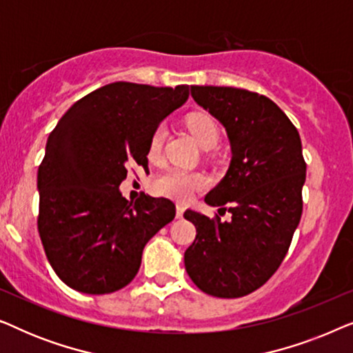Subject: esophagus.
Returning a JSON list of instances; mask_svg holds the SVG:
<instances>
[{"instance_id": "34e87169", "label": "esophagus", "mask_w": 353, "mask_h": 353, "mask_svg": "<svg viewBox=\"0 0 353 353\" xmlns=\"http://www.w3.org/2000/svg\"><path fill=\"white\" fill-rule=\"evenodd\" d=\"M183 214H185V207L176 205V219H181Z\"/></svg>"}]
</instances>
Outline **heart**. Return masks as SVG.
Wrapping results in <instances>:
<instances>
[{
	"instance_id": "obj_1",
	"label": "heart",
	"mask_w": 353,
	"mask_h": 353,
	"mask_svg": "<svg viewBox=\"0 0 353 353\" xmlns=\"http://www.w3.org/2000/svg\"><path fill=\"white\" fill-rule=\"evenodd\" d=\"M188 128L192 133V137L196 138V141L201 144V148L209 149L214 148L216 141H219L220 130L219 125L212 117L205 114H194L186 120ZM167 138V128L163 125L154 130L151 141H149V152L157 154L161 151L163 141ZM207 178L205 175L197 172H188L183 168H170L165 173H162L161 176L154 181V191L157 194L172 197V199L185 202L191 199L194 191H199L202 188H205Z\"/></svg>"
}]
</instances>
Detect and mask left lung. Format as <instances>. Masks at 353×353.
I'll return each mask as SVG.
<instances>
[{"mask_svg":"<svg viewBox=\"0 0 353 353\" xmlns=\"http://www.w3.org/2000/svg\"><path fill=\"white\" fill-rule=\"evenodd\" d=\"M191 96L228 134L230 168L205 202L228 210L231 220L185 212L197 233L185 267L209 296L243 297L273 276L301 221L307 170L301 137L267 96L231 86H191Z\"/></svg>","mask_w":353,"mask_h":353,"instance_id":"left-lung-1","label":"left lung"}]
</instances>
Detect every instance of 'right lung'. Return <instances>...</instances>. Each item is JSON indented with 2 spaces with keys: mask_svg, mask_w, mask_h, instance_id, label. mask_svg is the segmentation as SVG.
I'll return each instance as SVG.
<instances>
[{
  "mask_svg": "<svg viewBox=\"0 0 353 353\" xmlns=\"http://www.w3.org/2000/svg\"><path fill=\"white\" fill-rule=\"evenodd\" d=\"M190 86L115 81L62 115L38 167L40 233L52 270L85 294H110L137 276L144 245L175 219V204L119 186L132 165H148L149 141Z\"/></svg>",
  "mask_w": 353,
  "mask_h": 353,
  "instance_id": "add662e5",
  "label": "right lung"
}]
</instances>
